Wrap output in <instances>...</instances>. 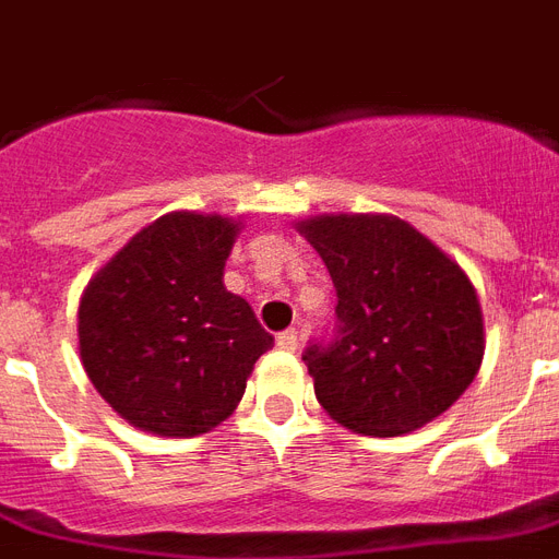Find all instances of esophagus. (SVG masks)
<instances>
[{
    "label": "esophagus",
    "mask_w": 559,
    "mask_h": 559,
    "mask_svg": "<svg viewBox=\"0 0 559 559\" xmlns=\"http://www.w3.org/2000/svg\"><path fill=\"white\" fill-rule=\"evenodd\" d=\"M297 344H300V338H297V332H294V329H285V332H280V335H276V347L285 349V353H294V349H297Z\"/></svg>",
    "instance_id": "esophagus-1"
}]
</instances>
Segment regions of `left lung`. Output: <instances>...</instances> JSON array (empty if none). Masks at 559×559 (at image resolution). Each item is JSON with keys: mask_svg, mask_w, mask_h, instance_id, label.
I'll use <instances>...</instances> for the list:
<instances>
[{"mask_svg": "<svg viewBox=\"0 0 559 559\" xmlns=\"http://www.w3.org/2000/svg\"><path fill=\"white\" fill-rule=\"evenodd\" d=\"M294 227L338 294V335L302 356L329 417L396 437L452 408L484 358L481 302L464 267L396 215L329 212Z\"/></svg>", "mask_w": 559, "mask_h": 559, "instance_id": "left-lung-1", "label": "left lung"}]
</instances>
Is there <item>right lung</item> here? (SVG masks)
<instances>
[{
    "label": "right lung",
    "mask_w": 559,
    "mask_h": 559,
    "mask_svg": "<svg viewBox=\"0 0 559 559\" xmlns=\"http://www.w3.org/2000/svg\"><path fill=\"white\" fill-rule=\"evenodd\" d=\"M241 221L168 212L95 271L78 306V353L102 400L133 428L198 437L230 417L274 338L227 292Z\"/></svg>",
    "instance_id": "obj_1"
}]
</instances>
